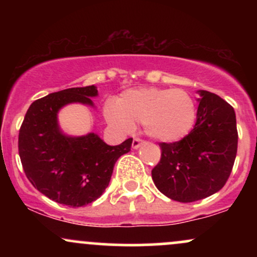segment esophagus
I'll return each instance as SVG.
<instances>
[{
	"label": "esophagus",
	"instance_id": "1",
	"mask_svg": "<svg viewBox=\"0 0 257 257\" xmlns=\"http://www.w3.org/2000/svg\"><path fill=\"white\" fill-rule=\"evenodd\" d=\"M143 144H144V140H143V139H140V138H135L134 140H133L132 146H133V149H139V147H140L141 145H143Z\"/></svg>",
	"mask_w": 257,
	"mask_h": 257
}]
</instances>
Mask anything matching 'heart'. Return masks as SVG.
<instances>
[{
    "mask_svg": "<svg viewBox=\"0 0 257 257\" xmlns=\"http://www.w3.org/2000/svg\"><path fill=\"white\" fill-rule=\"evenodd\" d=\"M104 113L117 131L131 132L134 123H143L147 135L174 143L193 129L197 104L188 91L179 88H141L124 91L116 102H106Z\"/></svg>",
    "mask_w": 257,
    "mask_h": 257,
    "instance_id": "heart-1",
    "label": "heart"
}]
</instances>
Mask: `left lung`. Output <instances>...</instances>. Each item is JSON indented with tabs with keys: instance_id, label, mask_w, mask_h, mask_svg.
<instances>
[{
	"instance_id": "8db88e82",
	"label": "left lung",
	"mask_w": 257,
	"mask_h": 257,
	"mask_svg": "<svg viewBox=\"0 0 257 257\" xmlns=\"http://www.w3.org/2000/svg\"><path fill=\"white\" fill-rule=\"evenodd\" d=\"M197 120L187 137L159 143L152 179L170 199L191 203L216 193L231 175L238 146L234 110L216 94L200 90Z\"/></svg>"
}]
</instances>
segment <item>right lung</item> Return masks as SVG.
<instances>
[{"instance_id":"obj_1","label":"right lung","mask_w":257,"mask_h":257,"mask_svg":"<svg viewBox=\"0 0 257 257\" xmlns=\"http://www.w3.org/2000/svg\"><path fill=\"white\" fill-rule=\"evenodd\" d=\"M94 85L69 88L34 101L19 131L18 149L26 178L54 202L83 206L101 196L110 182L114 163L131 151L133 138L108 146L98 135L66 137L58 125L57 113L64 105H93Z\"/></svg>"}]
</instances>
